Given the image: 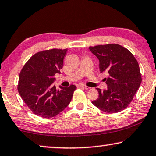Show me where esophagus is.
Masks as SVG:
<instances>
[{"mask_svg": "<svg viewBox=\"0 0 156 156\" xmlns=\"http://www.w3.org/2000/svg\"><path fill=\"white\" fill-rule=\"evenodd\" d=\"M79 87H83V88H84V89H85V90H89V89H90V87H87V86L84 85H79Z\"/></svg>", "mask_w": 156, "mask_h": 156, "instance_id": "obj_1", "label": "esophagus"}]
</instances>
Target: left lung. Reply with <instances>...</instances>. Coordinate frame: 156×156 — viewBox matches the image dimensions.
<instances>
[{
  "label": "left lung",
  "mask_w": 156,
  "mask_h": 156,
  "mask_svg": "<svg viewBox=\"0 0 156 156\" xmlns=\"http://www.w3.org/2000/svg\"><path fill=\"white\" fill-rule=\"evenodd\" d=\"M91 53L99 60L101 73L106 71L108 89L96 88L98 98L92 103L108 113H117L126 109L140 87L142 76L139 64L127 48L117 44L90 46Z\"/></svg>",
  "instance_id": "left-lung-1"
}]
</instances>
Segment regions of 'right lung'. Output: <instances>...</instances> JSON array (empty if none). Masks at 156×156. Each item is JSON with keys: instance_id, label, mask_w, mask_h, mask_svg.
I'll return each instance as SVG.
<instances>
[{"instance_id": "add662e5", "label": "right lung", "mask_w": 156, "mask_h": 156, "mask_svg": "<svg viewBox=\"0 0 156 156\" xmlns=\"http://www.w3.org/2000/svg\"><path fill=\"white\" fill-rule=\"evenodd\" d=\"M67 48L39 51L25 64L19 77L18 91L22 99L34 115L51 118L67 107L76 87L53 85L55 75L60 73Z\"/></svg>"}]
</instances>
